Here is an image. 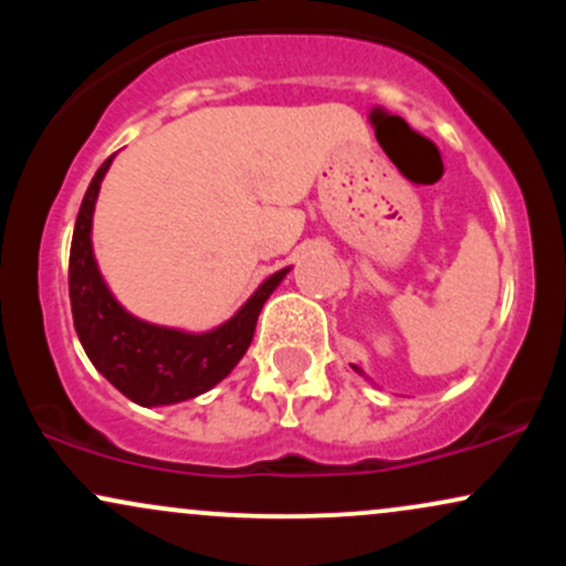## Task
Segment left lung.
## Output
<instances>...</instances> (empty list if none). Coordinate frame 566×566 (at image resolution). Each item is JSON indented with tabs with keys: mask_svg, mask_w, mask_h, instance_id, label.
Returning a JSON list of instances; mask_svg holds the SVG:
<instances>
[{
	"mask_svg": "<svg viewBox=\"0 0 566 566\" xmlns=\"http://www.w3.org/2000/svg\"><path fill=\"white\" fill-rule=\"evenodd\" d=\"M354 369H356V373H361V369H359V367H356V365H354Z\"/></svg>",
	"mask_w": 566,
	"mask_h": 566,
	"instance_id": "left-lung-1",
	"label": "left lung"
}]
</instances>
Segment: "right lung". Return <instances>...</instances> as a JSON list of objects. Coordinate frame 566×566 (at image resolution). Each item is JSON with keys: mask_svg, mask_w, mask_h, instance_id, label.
Returning <instances> with one entry per match:
<instances>
[{"mask_svg": "<svg viewBox=\"0 0 566 566\" xmlns=\"http://www.w3.org/2000/svg\"><path fill=\"white\" fill-rule=\"evenodd\" d=\"M108 157L95 172L76 216L69 255V297L74 327L84 354L97 373L127 399L143 407L175 405L210 391L237 367L255 335L258 314L287 269L276 271L258 287L233 319L205 335L157 327L129 316L106 290L93 258V210L101 180L112 167Z\"/></svg>", "mask_w": 566, "mask_h": 566, "instance_id": "obj_1", "label": "right lung"}]
</instances>
